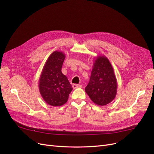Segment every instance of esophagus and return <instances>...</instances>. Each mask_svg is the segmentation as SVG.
Returning <instances> with one entry per match:
<instances>
[{
	"label": "esophagus",
	"mask_w": 154,
	"mask_h": 154,
	"mask_svg": "<svg viewBox=\"0 0 154 154\" xmlns=\"http://www.w3.org/2000/svg\"><path fill=\"white\" fill-rule=\"evenodd\" d=\"M82 86L81 85H79V84H73L72 85V87L73 88H80Z\"/></svg>",
	"instance_id": "esophagus-1"
}]
</instances>
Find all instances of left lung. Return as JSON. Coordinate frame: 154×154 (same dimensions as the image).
<instances>
[{"mask_svg":"<svg viewBox=\"0 0 154 154\" xmlns=\"http://www.w3.org/2000/svg\"><path fill=\"white\" fill-rule=\"evenodd\" d=\"M118 83L112 66L105 56H97L93 63L90 80L85 90L93 103L104 106L117 94Z\"/></svg>","mask_w":154,"mask_h":154,"instance_id":"8db88e82","label":"left lung"}]
</instances>
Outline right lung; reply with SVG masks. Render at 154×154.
Listing matches in <instances>:
<instances>
[{
  "label": "right lung",
  "mask_w": 154,
  "mask_h": 154,
  "mask_svg": "<svg viewBox=\"0 0 154 154\" xmlns=\"http://www.w3.org/2000/svg\"><path fill=\"white\" fill-rule=\"evenodd\" d=\"M66 55L56 51L48 57L39 79V91L44 100L53 106H59L67 101L72 87L67 76L62 72Z\"/></svg>",
  "instance_id": "1"
}]
</instances>
